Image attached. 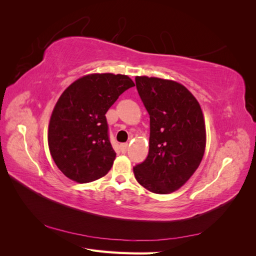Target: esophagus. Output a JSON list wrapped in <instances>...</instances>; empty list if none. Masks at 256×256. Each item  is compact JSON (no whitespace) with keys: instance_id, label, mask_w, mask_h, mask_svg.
<instances>
[{"instance_id":"34e87169","label":"esophagus","mask_w":256,"mask_h":256,"mask_svg":"<svg viewBox=\"0 0 256 256\" xmlns=\"http://www.w3.org/2000/svg\"><path fill=\"white\" fill-rule=\"evenodd\" d=\"M128 143H122V145H120V148H122V152H127V150H128Z\"/></svg>"}]
</instances>
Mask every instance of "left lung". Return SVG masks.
Returning a JSON list of instances; mask_svg holds the SVG:
<instances>
[{"instance_id":"1","label":"left lung","mask_w":256,"mask_h":256,"mask_svg":"<svg viewBox=\"0 0 256 256\" xmlns=\"http://www.w3.org/2000/svg\"><path fill=\"white\" fill-rule=\"evenodd\" d=\"M138 95L150 114V152L134 168L138 182L150 192L180 189L198 168L206 146L202 109L184 85L136 76Z\"/></svg>"}]
</instances>
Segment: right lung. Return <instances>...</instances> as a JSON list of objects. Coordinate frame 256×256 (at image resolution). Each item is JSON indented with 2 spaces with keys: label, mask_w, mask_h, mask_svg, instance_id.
<instances>
[{
  "label": "right lung",
  "mask_w": 256,
  "mask_h": 256,
  "mask_svg": "<svg viewBox=\"0 0 256 256\" xmlns=\"http://www.w3.org/2000/svg\"><path fill=\"white\" fill-rule=\"evenodd\" d=\"M132 86L125 74H92L74 81L60 95L50 118L48 144L65 176L85 184L110 171L116 154L106 113Z\"/></svg>",
  "instance_id": "add662e5"
}]
</instances>
